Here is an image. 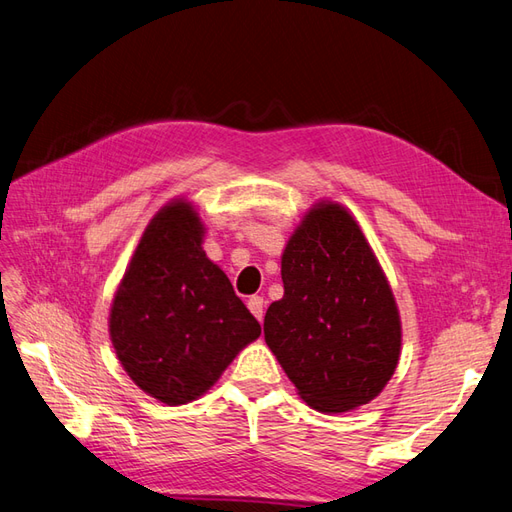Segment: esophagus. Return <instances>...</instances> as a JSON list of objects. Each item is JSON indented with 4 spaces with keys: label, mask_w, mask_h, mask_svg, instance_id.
Segmentation results:
<instances>
[{
    "label": "esophagus",
    "mask_w": 512,
    "mask_h": 512,
    "mask_svg": "<svg viewBox=\"0 0 512 512\" xmlns=\"http://www.w3.org/2000/svg\"><path fill=\"white\" fill-rule=\"evenodd\" d=\"M246 305H248V309H251V313H253L257 320L264 318V309H266L264 298H261V296H251V298H248Z\"/></svg>",
    "instance_id": "obj_1"
}]
</instances>
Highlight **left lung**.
I'll list each match as a JSON object with an SVG mask.
<instances>
[{
	"mask_svg": "<svg viewBox=\"0 0 512 512\" xmlns=\"http://www.w3.org/2000/svg\"><path fill=\"white\" fill-rule=\"evenodd\" d=\"M281 279L264 335L298 396L320 413L372 402L398 368L402 322L355 216L313 203L283 248Z\"/></svg>",
	"mask_w": 512,
	"mask_h": 512,
	"instance_id": "1",
	"label": "left lung"
}]
</instances>
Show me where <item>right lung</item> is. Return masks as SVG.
Returning <instances> with one entry per match:
<instances>
[{
    "instance_id": "right-lung-1",
    "label": "right lung",
    "mask_w": 512,
    "mask_h": 512,
    "mask_svg": "<svg viewBox=\"0 0 512 512\" xmlns=\"http://www.w3.org/2000/svg\"><path fill=\"white\" fill-rule=\"evenodd\" d=\"M205 225L181 196L157 212L116 287L108 329L123 370L147 396L188 404L261 335L203 251Z\"/></svg>"
}]
</instances>
